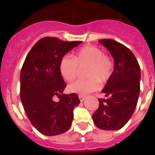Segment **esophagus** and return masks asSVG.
<instances>
[{
	"mask_svg": "<svg viewBox=\"0 0 155 155\" xmlns=\"http://www.w3.org/2000/svg\"><path fill=\"white\" fill-rule=\"evenodd\" d=\"M79 99H80L81 102H83V101L85 99V97L83 96V95H81V94H80V95H79Z\"/></svg>",
	"mask_w": 155,
	"mask_h": 155,
	"instance_id": "esophagus-1",
	"label": "esophagus"
}]
</instances>
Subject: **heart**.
<instances>
[{"instance_id":"heart-1","label":"heart","mask_w":155,"mask_h":155,"mask_svg":"<svg viewBox=\"0 0 155 155\" xmlns=\"http://www.w3.org/2000/svg\"><path fill=\"white\" fill-rule=\"evenodd\" d=\"M87 68L85 76L88 78L78 80L68 85L70 92L87 94L100 87V81L107 82L113 74L114 63L109 55L94 46H85L79 49L74 57L64 56L59 65L60 73L67 81L76 78L79 68Z\"/></svg>"}]
</instances>
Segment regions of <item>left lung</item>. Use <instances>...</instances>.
<instances>
[{
  "mask_svg": "<svg viewBox=\"0 0 155 155\" xmlns=\"http://www.w3.org/2000/svg\"><path fill=\"white\" fill-rule=\"evenodd\" d=\"M114 59V71L102 92L99 106L92 115L97 127L116 130L124 127L136 109L140 94V68L130 49L113 39H100Z\"/></svg>",
  "mask_w": 155,
  "mask_h": 155,
  "instance_id": "1",
  "label": "left lung"
}]
</instances>
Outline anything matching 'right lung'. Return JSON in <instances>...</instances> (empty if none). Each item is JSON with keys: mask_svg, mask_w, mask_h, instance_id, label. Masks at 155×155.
I'll return each instance as SVG.
<instances>
[{"mask_svg": "<svg viewBox=\"0 0 155 155\" xmlns=\"http://www.w3.org/2000/svg\"><path fill=\"white\" fill-rule=\"evenodd\" d=\"M81 42L44 37L31 48L22 65L20 97L23 108L32 126L46 136L68 131L74 108L80 103L77 94H63L67 84L59 65L62 57ZM55 96L60 98L59 102L53 101Z\"/></svg>", "mask_w": 155, "mask_h": 155, "instance_id": "right-lung-1", "label": "right lung"}]
</instances>
